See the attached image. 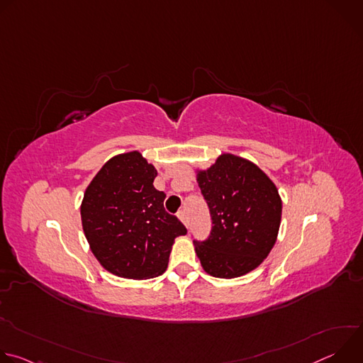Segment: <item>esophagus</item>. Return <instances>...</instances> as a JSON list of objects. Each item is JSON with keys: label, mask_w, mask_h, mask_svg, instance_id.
Here are the masks:
<instances>
[{"label": "esophagus", "mask_w": 363, "mask_h": 363, "mask_svg": "<svg viewBox=\"0 0 363 363\" xmlns=\"http://www.w3.org/2000/svg\"><path fill=\"white\" fill-rule=\"evenodd\" d=\"M178 218L182 221V224H184L185 227H188V218H186L185 211H179V213H178Z\"/></svg>", "instance_id": "obj_1"}]
</instances>
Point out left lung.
Returning a JSON list of instances; mask_svg holds the SVG:
<instances>
[{"label":"left lung","mask_w":363,"mask_h":363,"mask_svg":"<svg viewBox=\"0 0 363 363\" xmlns=\"http://www.w3.org/2000/svg\"><path fill=\"white\" fill-rule=\"evenodd\" d=\"M195 174L213 218L208 240L194 241L203 272L218 279L252 272L277 241L283 205L276 184L254 162L233 153H221L210 168Z\"/></svg>","instance_id":"8db88e82"}]
</instances>
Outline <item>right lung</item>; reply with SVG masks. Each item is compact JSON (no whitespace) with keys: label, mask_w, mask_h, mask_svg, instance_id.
Instances as JSON below:
<instances>
[{"label":"right lung","mask_w":363,"mask_h":363,"mask_svg":"<svg viewBox=\"0 0 363 363\" xmlns=\"http://www.w3.org/2000/svg\"><path fill=\"white\" fill-rule=\"evenodd\" d=\"M158 171L139 150L115 155L87 185L82 227L90 251L109 273L146 280L165 273L182 223L164 208L153 186Z\"/></svg>","instance_id":"right-lung-1"}]
</instances>
